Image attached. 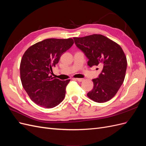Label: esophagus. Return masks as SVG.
Returning a JSON list of instances; mask_svg holds the SVG:
<instances>
[{"label":"esophagus","mask_w":146,"mask_h":146,"mask_svg":"<svg viewBox=\"0 0 146 146\" xmlns=\"http://www.w3.org/2000/svg\"><path fill=\"white\" fill-rule=\"evenodd\" d=\"M74 79H75V80H76L79 82H82V81L84 80L83 78H74Z\"/></svg>","instance_id":"1"}]
</instances>
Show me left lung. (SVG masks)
Listing matches in <instances>:
<instances>
[{
	"instance_id": "left-lung-1",
	"label": "left lung",
	"mask_w": 146,
	"mask_h": 146,
	"mask_svg": "<svg viewBox=\"0 0 146 146\" xmlns=\"http://www.w3.org/2000/svg\"><path fill=\"white\" fill-rule=\"evenodd\" d=\"M75 44L89 59L88 64L100 66L99 78L92 80L94 87L87 94L96 102L104 103L116 94L124 80L127 61L122 48L117 43L102 35L93 34L74 37Z\"/></svg>"
}]
</instances>
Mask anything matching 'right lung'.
<instances>
[{
    "label": "right lung",
    "instance_id": "1",
    "mask_svg": "<svg viewBox=\"0 0 146 146\" xmlns=\"http://www.w3.org/2000/svg\"><path fill=\"white\" fill-rule=\"evenodd\" d=\"M74 42L72 38L46 39L25 52L20 64L21 80L29 98L36 105L51 108L63 100L70 80L61 81L50 74L61 55Z\"/></svg>",
    "mask_w": 146,
    "mask_h": 146
}]
</instances>
